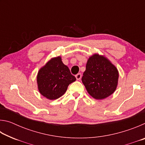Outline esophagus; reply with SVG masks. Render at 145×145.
Returning a JSON list of instances; mask_svg holds the SVG:
<instances>
[{
	"label": "esophagus",
	"instance_id": "34e87169",
	"mask_svg": "<svg viewBox=\"0 0 145 145\" xmlns=\"http://www.w3.org/2000/svg\"><path fill=\"white\" fill-rule=\"evenodd\" d=\"M75 77H76V78H77V80H80L82 77L81 73H78V74L75 75Z\"/></svg>",
	"mask_w": 145,
	"mask_h": 145
}]
</instances>
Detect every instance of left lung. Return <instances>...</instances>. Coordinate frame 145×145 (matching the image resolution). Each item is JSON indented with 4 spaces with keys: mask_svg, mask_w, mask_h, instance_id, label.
<instances>
[{
    "mask_svg": "<svg viewBox=\"0 0 145 145\" xmlns=\"http://www.w3.org/2000/svg\"><path fill=\"white\" fill-rule=\"evenodd\" d=\"M117 68L104 55L95 53L88 58L82 82L90 96L103 100L113 94L118 84Z\"/></svg>",
    "mask_w": 145,
    "mask_h": 145,
    "instance_id": "1",
    "label": "left lung"
}]
</instances>
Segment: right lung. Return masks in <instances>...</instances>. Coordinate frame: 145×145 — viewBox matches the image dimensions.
Masks as SVG:
<instances>
[{
  "instance_id": "obj_1",
  "label": "right lung",
  "mask_w": 145,
  "mask_h": 145,
  "mask_svg": "<svg viewBox=\"0 0 145 145\" xmlns=\"http://www.w3.org/2000/svg\"><path fill=\"white\" fill-rule=\"evenodd\" d=\"M76 80L61 56L48 60L39 70L36 81L39 92L48 100H56L65 94L68 85Z\"/></svg>"
}]
</instances>
